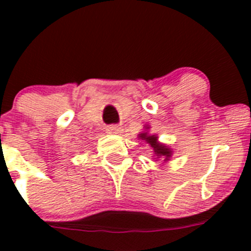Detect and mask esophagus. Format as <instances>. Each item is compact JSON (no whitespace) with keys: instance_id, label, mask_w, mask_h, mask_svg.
<instances>
[{"instance_id":"1","label":"esophagus","mask_w":251,"mask_h":251,"mask_svg":"<svg viewBox=\"0 0 251 251\" xmlns=\"http://www.w3.org/2000/svg\"><path fill=\"white\" fill-rule=\"evenodd\" d=\"M108 132L113 133V135H119L123 132V127L120 125H111L108 126Z\"/></svg>"}]
</instances>
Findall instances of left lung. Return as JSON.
Returning a JSON list of instances; mask_svg holds the SVG:
<instances>
[{
    "label": "left lung",
    "instance_id": "left-lung-1",
    "mask_svg": "<svg viewBox=\"0 0 251 251\" xmlns=\"http://www.w3.org/2000/svg\"><path fill=\"white\" fill-rule=\"evenodd\" d=\"M148 128H149V126H146V130H148ZM138 137H140L141 140L146 141L147 143L151 147V149H153V151H154V154H155L156 158L161 159V160H164V161L170 160L171 155H173V149H170L168 146H165V144L159 143L158 137H156L155 135H149L148 131H147V132L140 133V135H138Z\"/></svg>",
    "mask_w": 251,
    "mask_h": 251
}]
</instances>
